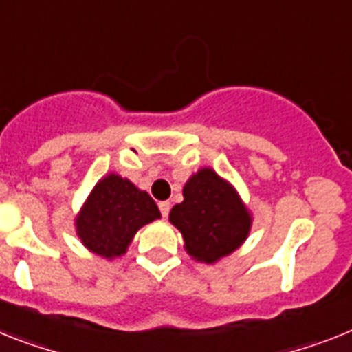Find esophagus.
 I'll return each instance as SVG.
<instances>
[{
	"mask_svg": "<svg viewBox=\"0 0 352 352\" xmlns=\"http://www.w3.org/2000/svg\"><path fill=\"white\" fill-rule=\"evenodd\" d=\"M170 208H171V204L168 202V200H164V202H159V209H161V214L164 218L170 214Z\"/></svg>",
	"mask_w": 352,
	"mask_h": 352,
	"instance_id": "obj_1",
	"label": "esophagus"
}]
</instances>
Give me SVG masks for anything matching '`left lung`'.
<instances>
[{"label": "left lung", "instance_id": "8db88e82", "mask_svg": "<svg viewBox=\"0 0 352 352\" xmlns=\"http://www.w3.org/2000/svg\"><path fill=\"white\" fill-rule=\"evenodd\" d=\"M184 200L170 211L184 249L200 263H217L234 252L249 236L252 217L240 195L211 168H202L186 182Z\"/></svg>", "mask_w": 352, "mask_h": 352}]
</instances>
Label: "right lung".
Instances as JSON below:
<instances>
[{
    "mask_svg": "<svg viewBox=\"0 0 352 352\" xmlns=\"http://www.w3.org/2000/svg\"><path fill=\"white\" fill-rule=\"evenodd\" d=\"M161 218L146 191L129 179L109 173L94 186L75 220L82 243L102 258L123 256L141 227Z\"/></svg>",
    "mask_w": 352,
    "mask_h": 352,
    "instance_id": "obj_1",
    "label": "right lung"
}]
</instances>
